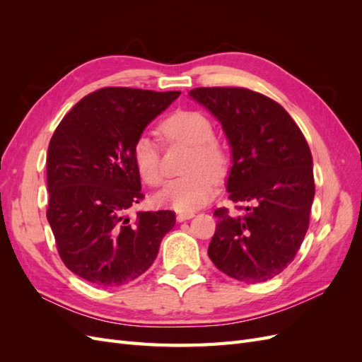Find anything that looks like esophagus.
Listing matches in <instances>:
<instances>
[{"label":"esophagus","mask_w":362,"mask_h":362,"mask_svg":"<svg viewBox=\"0 0 362 362\" xmlns=\"http://www.w3.org/2000/svg\"><path fill=\"white\" fill-rule=\"evenodd\" d=\"M194 217V213L192 211H185V213H178L177 214V221L178 222H184V221H189V218Z\"/></svg>","instance_id":"34e87169"}]
</instances>
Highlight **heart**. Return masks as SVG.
Instances as JSON below:
<instances>
[{
  "mask_svg": "<svg viewBox=\"0 0 362 362\" xmlns=\"http://www.w3.org/2000/svg\"><path fill=\"white\" fill-rule=\"evenodd\" d=\"M161 134L170 141L180 140L192 145L187 163L190 173L169 180L157 194L160 204L177 211H192L211 199L217 180L226 172L228 156L217 144L214 128L205 115L180 110L166 117L160 125ZM133 158L145 182L157 185L163 178L160 148L149 134H140L133 146Z\"/></svg>",
  "mask_w": 362,
  "mask_h": 362,
  "instance_id": "1",
  "label": "heart"
}]
</instances>
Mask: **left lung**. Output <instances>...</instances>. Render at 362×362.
I'll return each mask as SVG.
<instances>
[{
  "mask_svg": "<svg viewBox=\"0 0 362 362\" xmlns=\"http://www.w3.org/2000/svg\"><path fill=\"white\" fill-rule=\"evenodd\" d=\"M189 96L221 122L231 148L229 199L250 204L245 216L214 211L208 257L237 281H269L290 264L308 231L315 193L310 146L291 116L264 95L198 87Z\"/></svg>",
  "mask_w": 362,
  "mask_h": 362,
  "instance_id": "1",
  "label": "left lung"
}]
</instances>
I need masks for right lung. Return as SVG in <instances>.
Here are the masks:
<instances>
[{"label":"right lung","instance_id":"right-lung-1","mask_svg":"<svg viewBox=\"0 0 362 362\" xmlns=\"http://www.w3.org/2000/svg\"><path fill=\"white\" fill-rule=\"evenodd\" d=\"M181 92L104 87L76 103L48 146L47 218L71 272L95 286L134 281L157 258L175 213L127 211L144 199L136 139Z\"/></svg>","mask_w":362,"mask_h":362}]
</instances>
